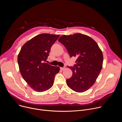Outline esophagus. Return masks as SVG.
<instances>
[{
  "instance_id": "34e87169",
  "label": "esophagus",
  "mask_w": 122,
  "mask_h": 122,
  "mask_svg": "<svg viewBox=\"0 0 122 122\" xmlns=\"http://www.w3.org/2000/svg\"><path fill=\"white\" fill-rule=\"evenodd\" d=\"M65 68V67H60V69H61V71H63V70H64Z\"/></svg>"
}]
</instances>
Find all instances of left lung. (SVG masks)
I'll return each mask as SVG.
<instances>
[{
	"mask_svg": "<svg viewBox=\"0 0 122 122\" xmlns=\"http://www.w3.org/2000/svg\"><path fill=\"white\" fill-rule=\"evenodd\" d=\"M58 41L66 48L71 57L77 58L76 64L69 67L72 75L66 79L67 86L79 93L88 90L102 68L103 56L98 45L91 38L81 33L63 35Z\"/></svg>",
	"mask_w": 122,
	"mask_h": 122,
	"instance_id": "left-lung-1",
	"label": "left lung"
}]
</instances>
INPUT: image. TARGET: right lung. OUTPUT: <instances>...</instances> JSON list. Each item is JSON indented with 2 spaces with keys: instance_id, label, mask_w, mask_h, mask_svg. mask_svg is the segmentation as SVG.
Here are the masks:
<instances>
[{
  "instance_id": "obj_1",
  "label": "right lung",
  "mask_w": 122,
  "mask_h": 122,
  "mask_svg": "<svg viewBox=\"0 0 122 122\" xmlns=\"http://www.w3.org/2000/svg\"><path fill=\"white\" fill-rule=\"evenodd\" d=\"M58 35L41 34L26 42L18 56L19 69L25 81L34 91H45L54 84L60 67L46 63L51 47Z\"/></svg>"
}]
</instances>
